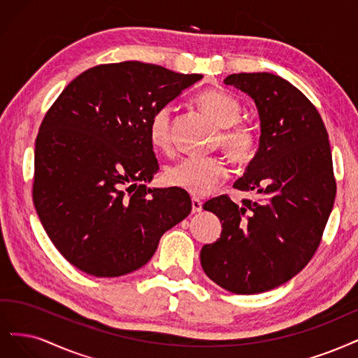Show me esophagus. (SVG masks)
<instances>
[{
  "instance_id": "esophagus-1",
  "label": "esophagus",
  "mask_w": 358,
  "mask_h": 358,
  "mask_svg": "<svg viewBox=\"0 0 358 358\" xmlns=\"http://www.w3.org/2000/svg\"><path fill=\"white\" fill-rule=\"evenodd\" d=\"M192 211L193 213H201L202 211V202L199 199H196V198L192 199Z\"/></svg>"
}]
</instances>
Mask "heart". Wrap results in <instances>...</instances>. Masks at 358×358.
<instances>
[{
  "instance_id": "obj_1",
  "label": "heart",
  "mask_w": 358,
  "mask_h": 358,
  "mask_svg": "<svg viewBox=\"0 0 358 358\" xmlns=\"http://www.w3.org/2000/svg\"><path fill=\"white\" fill-rule=\"evenodd\" d=\"M201 110L210 116L222 132L218 143L229 157L238 164H245L255 156L257 132L247 123H239L241 103L223 90H206L196 98ZM148 136L159 150L171 145V108L162 107L155 111L148 123ZM224 159L217 156H187L166 169L165 178L171 186L186 190L193 196H206L215 190L227 177Z\"/></svg>"
}]
</instances>
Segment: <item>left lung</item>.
<instances>
[{"label":"left lung","instance_id":"left-lung-1","mask_svg":"<svg viewBox=\"0 0 358 358\" xmlns=\"http://www.w3.org/2000/svg\"><path fill=\"white\" fill-rule=\"evenodd\" d=\"M256 102L260 143L234 187L257 192L242 205L227 194L203 203L222 222V235L201 250L205 273L236 294L272 290L313 259L336 196L329 135L301 90L271 73L224 78Z\"/></svg>","mask_w":358,"mask_h":358}]
</instances>
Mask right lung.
<instances>
[{"instance_id": "obj_1", "label": "right lung", "mask_w": 358, "mask_h": 358, "mask_svg": "<svg viewBox=\"0 0 358 358\" xmlns=\"http://www.w3.org/2000/svg\"><path fill=\"white\" fill-rule=\"evenodd\" d=\"M202 77L138 61L103 64L76 77L45 113L32 199L77 269L101 278L140 269L190 214L186 190L145 186L159 171L148 123Z\"/></svg>"}]
</instances>
